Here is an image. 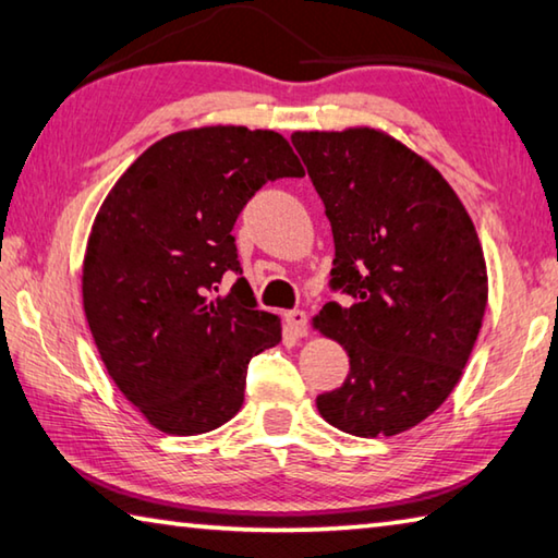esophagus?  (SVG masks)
<instances>
[{
    "instance_id": "34e87169",
    "label": "esophagus",
    "mask_w": 558,
    "mask_h": 558,
    "mask_svg": "<svg viewBox=\"0 0 558 558\" xmlns=\"http://www.w3.org/2000/svg\"><path fill=\"white\" fill-rule=\"evenodd\" d=\"M286 323L295 337L307 335V315L302 313V310H290V313H286Z\"/></svg>"
}]
</instances>
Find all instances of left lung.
<instances>
[{
  "instance_id": "obj_1",
  "label": "left lung",
  "mask_w": 558,
  "mask_h": 558,
  "mask_svg": "<svg viewBox=\"0 0 558 558\" xmlns=\"http://www.w3.org/2000/svg\"><path fill=\"white\" fill-rule=\"evenodd\" d=\"M332 223V288L319 335L349 354L339 389L317 396L349 436H399L440 409L460 381L487 307V266L470 214L428 159L376 128L298 130Z\"/></svg>"
}]
</instances>
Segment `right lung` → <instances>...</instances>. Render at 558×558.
Returning a JSON list of instances; mask_svg holds the SVG:
<instances>
[{
	"instance_id": "add662e5",
	"label": "right lung",
	"mask_w": 558,
	"mask_h": 558,
	"mask_svg": "<svg viewBox=\"0 0 558 558\" xmlns=\"http://www.w3.org/2000/svg\"><path fill=\"white\" fill-rule=\"evenodd\" d=\"M272 130L206 125L147 147L98 209L83 256V310L120 393L169 436H199L241 411L251 356L282 339L256 310L233 223L258 189L302 177Z\"/></svg>"
}]
</instances>
